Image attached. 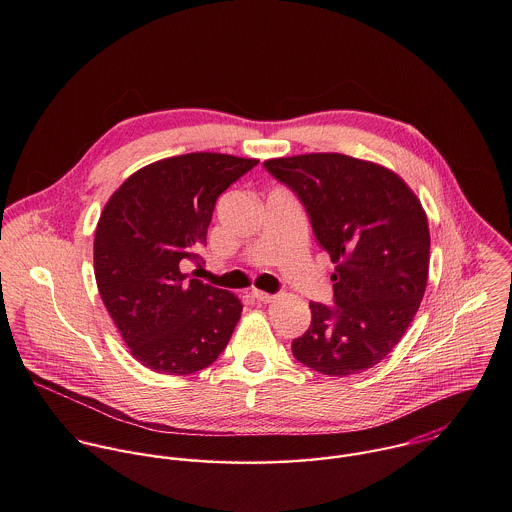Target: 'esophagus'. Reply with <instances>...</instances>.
Masks as SVG:
<instances>
[{
	"label": "esophagus",
	"mask_w": 512,
	"mask_h": 512,
	"mask_svg": "<svg viewBox=\"0 0 512 512\" xmlns=\"http://www.w3.org/2000/svg\"><path fill=\"white\" fill-rule=\"evenodd\" d=\"M251 296H253L257 302H261V304H269V302L275 300L273 294H267V291H261V289H251Z\"/></svg>",
	"instance_id": "esophagus-1"
}]
</instances>
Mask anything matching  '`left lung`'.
Returning a JSON list of instances; mask_svg holds the SVG:
<instances>
[{
    "instance_id": "obj_1",
    "label": "left lung",
    "mask_w": 512,
    "mask_h": 512,
    "mask_svg": "<svg viewBox=\"0 0 512 512\" xmlns=\"http://www.w3.org/2000/svg\"><path fill=\"white\" fill-rule=\"evenodd\" d=\"M294 192L332 263L334 306L310 302L312 324L291 342L322 375L379 364L403 338L425 294L429 227L417 196L391 170L342 154L267 160Z\"/></svg>"
}]
</instances>
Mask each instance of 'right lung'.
<instances>
[{
  "label": "right lung",
  "instance_id": "obj_1",
  "mask_svg": "<svg viewBox=\"0 0 512 512\" xmlns=\"http://www.w3.org/2000/svg\"><path fill=\"white\" fill-rule=\"evenodd\" d=\"M259 160L186 154L129 176L95 231L101 300L143 367L164 375L206 369L241 318L239 298L184 273L198 263L214 204Z\"/></svg>",
  "mask_w": 512,
  "mask_h": 512
}]
</instances>
